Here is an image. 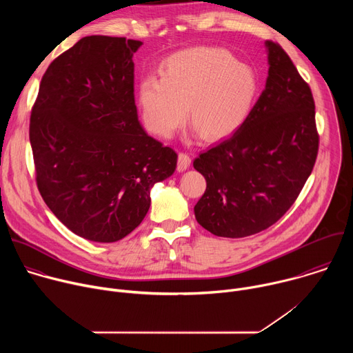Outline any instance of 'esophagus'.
Masks as SVG:
<instances>
[{
    "label": "esophagus",
    "instance_id": "34e87169",
    "mask_svg": "<svg viewBox=\"0 0 353 353\" xmlns=\"http://www.w3.org/2000/svg\"><path fill=\"white\" fill-rule=\"evenodd\" d=\"M191 165V158L187 154H179V161H177V170L184 172L190 168Z\"/></svg>",
    "mask_w": 353,
    "mask_h": 353
}]
</instances>
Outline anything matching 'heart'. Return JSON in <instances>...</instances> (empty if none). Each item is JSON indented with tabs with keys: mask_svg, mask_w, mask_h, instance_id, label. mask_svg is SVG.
<instances>
[{
	"mask_svg": "<svg viewBox=\"0 0 353 353\" xmlns=\"http://www.w3.org/2000/svg\"><path fill=\"white\" fill-rule=\"evenodd\" d=\"M261 83L256 70L225 48L191 47L169 56L161 78H145L138 105L145 127L170 138L187 119L201 139L219 141L239 131L253 113Z\"/></svg>",
	"mask_w": 353,
	"mask_h": 353,
	"instance_id": "heart-1",
	"label": "heart"
}]
</instances>
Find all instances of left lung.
Segmentation results:
<instances>
[{"instance_id":"obj_1","label":"left lung","mask_w":353,"mask_h":353,"mask_svg":"<svg viewBox=\"0 0 353 353\" xmlns=\"http://www.w3.org/2000/svg\"><path fill=\"white\" fill-rule=\"evenodd\" d=\"M265 89L247 123L194 161L207 190L196 222L221 237L265 230L293 205L319 152L314 100L283 48L267 40Z\"/></svg>"}]
</instances>
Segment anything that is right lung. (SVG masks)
<instances>
[{"label":"right lung","mask_w":353,"mask_h":353,"mask_svg":"<svg viewBox=\"0 0 353 353\" xmlns=\"http://www.w3.org/2000/svg\"><path fill=\"white\" fill-rule=\"evenodd\" d=\"M142 41L86 36L44 72L30 114L37 188L75 234L113 243L150 207L177 154L149 137L134 99L132 56Z\"/></svg>","instance_id":"obj_1"}]
</instances>
